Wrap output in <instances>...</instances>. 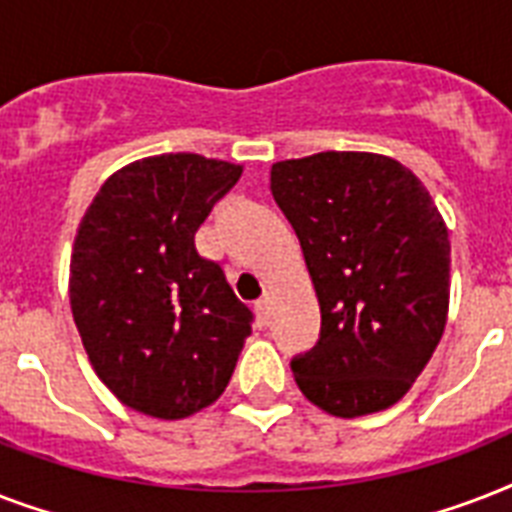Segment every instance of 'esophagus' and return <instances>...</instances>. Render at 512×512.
I'll return each mask as SVG.
<instances>
[{
	"label": "esophagus",
	"mask_w": 512,
	"mask_h": 512,
	"mask_svg": "<svg viewBox=\"0 0 512 512\" xmlns=\"http://www.w3.org/2000/svg\"><path fill=\"white\" fill-rule=\"evenodd\" d=\"M255 311L260 324H268V319H271V300H268V297H260L255 303Z\"/></svg>",
	"instance_id": "34e87169"
}]
</instances>
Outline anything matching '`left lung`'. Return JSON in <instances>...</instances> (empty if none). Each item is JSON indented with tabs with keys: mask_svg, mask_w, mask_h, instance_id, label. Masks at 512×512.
Listing matches in <instances>:
<instances>
[{
	"mask_svg": "<svg viewBox=\"0 0 512 512\" xmlns=\"http://www.w3.org/2000/svg\"><path fill=\"white\" fill-rule=\"evenodd\" d=\"M321 305V335L292 358L297 388L335 417L406 396L444 335L449 231L420 177L364 151H324L271 167Z\"/></svg>",
	"mask_w": 512,
	"mask_h": 512,
	"instance_id": "8db88e82",
	"label": "left lung"
}]
</instances>
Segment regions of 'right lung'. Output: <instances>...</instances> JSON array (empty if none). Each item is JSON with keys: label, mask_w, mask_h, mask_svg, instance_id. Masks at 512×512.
<instances>
[{"label": "right lung", "mask_w": 512, "mask_h": 512, "mask_svg": "<svg viewBox=\"0 0 512 512\" xmlns=\"http://www.w3.org/2000/svg\"><path fill=\"white\" fill-rule=\"evenodd\" d=\"M241 177L199 154L132 162L100 185L71 252V313L103 385L124 406L183 420L231 380L252 311L196 231Z\"/></svg>", "instance_id": "add662e5"}]
</instances>
